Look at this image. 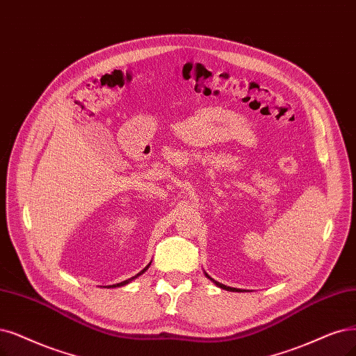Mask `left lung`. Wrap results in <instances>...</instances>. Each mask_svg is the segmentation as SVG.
I'll use <instances>...</instances> for the list:
<instances>
[{
	"label": "left lung",
	"mask_w": 356,
	"mask_h": 356,
	"mask_svg": "<svg viewBox=\"0 0 356 356\" xmlns=\"http://www.w3.org/2000/svg\"><path fill=\"white\" fill-rule=\"evenodd\" d=\"M205 275H207V277L209 279V280H213L218 287H221V289H225V291H230V292H242L241 291V289H236V287H229V286H226V284H221V283H218V282H216L214 279H211V277H209V275L205 273Z\"/></svg>",
	"instance_id": "left-lung-1"
}]
</instances>
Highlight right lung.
Returning <instances> with one entry per match:
<instances>
[{
	"label": "right lung",
	"instance_id": "obj_1",
	"mask_svg": "<svg viewBox=\"0 0 356 356\" xmlns=\"http://www.w3.org/2000/svg\"><path fill=\"white\" fill-rule=\"evenodd\" d=\"M149 266H151V262H149V264H148V266H147V267H145V268H143V270H142V271H140V273H138V274H136V275H135V277H130V279H127V280H124V282H122V283H117V284H113V286H108V287H118V286H124V284H127V283H130V282H131V280H135V279H136V277H139V275H140V274H143V273H145V271H147V270H148V268H149Z\"/></svg>",
	"mask_w": 356,
	"mask_h": 356
}]
</instances>
